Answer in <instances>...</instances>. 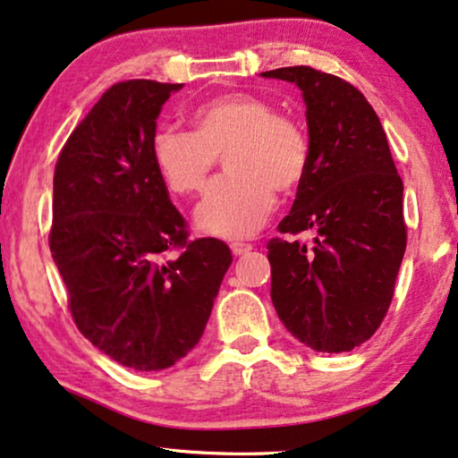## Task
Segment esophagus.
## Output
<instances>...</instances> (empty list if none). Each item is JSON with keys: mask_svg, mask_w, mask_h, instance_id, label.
<instances>
[{"mask_svg": "<svg viewBox=\"0 0 458 458\" xmlns=\"http://www.w3.org/2000/svg\"><path fill=\"white\" fill-rule=\"evenodd\" d=\"M251 250H254V245H251V243H243V242L231 243V251H233L235 256H243V254H248V251H251Z\"/></svg>", "mask_w": 458, "mask_h": 458, "instance_id": "34e87169", "label": "esophagus"}]
</instances>
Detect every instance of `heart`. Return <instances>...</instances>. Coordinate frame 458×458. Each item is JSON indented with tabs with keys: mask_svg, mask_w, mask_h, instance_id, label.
<instances>
[{
	"mask_svg": "<svg viewBox=\"0 0 458 458\" xmlns=\"http://www.w3.org/2000/svg\"><path fill=\"white\" fill-rule=\"evenodd\" d=\"M190 122L191 131L161 128L152 134L157 175L175 196H194L207 185L216 157L225 155L229 175L210 185L196 208V225L227 240L254 235L275 208V188L293 190L306 177V131L250 92L210 98L191 111Z\"/></svg>",
	"mask_w": 458,
	"mask_h": 458,
	"instance_id": "1",
	"label": "heart"
}]
</instances>
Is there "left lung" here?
<instances>
[{
    "label": "left lung",
    "instance_id": "8db88e82",
    "mask_svg": "<svg viewBox=\"0 0 458 458\" xmlns=\"http://www.w3.org/2000/svg\"><path fill=\"white\" fill-rule=\"evenodd\" d=\"M293 82L306 105L308 174L281 233L314 229V248L270 240V300L284 328L322 353L366 343L386 316L407 229L403 182L372 105L308 65L262 72Z\"/></svg>",
    "mask_w": 458,
    "mask_h": 458
}]
</instances>
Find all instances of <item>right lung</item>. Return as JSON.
Returning a JSON list of instances; mask_svg holds the SVG:
<instances>
[{"mask_svg": "<svg viewBox=\"0 0 458 458\" xmlns=\"http://www.w3.org/2000/svg\"><path fill=\"white\" fill-rule=\"evenodd\" d=\"M183 84H114L72 131L53 177L49 248L76 327L138 372L175 366L207 328L229 264L227 243L188 242L157 175L150 140ZM182 248L167 259L166 251Z\"/></svg>", "mask_w": 458, "mask_h": 458, "instance_id": "right-lung-1", "label": "right lung"}]
</instances>
